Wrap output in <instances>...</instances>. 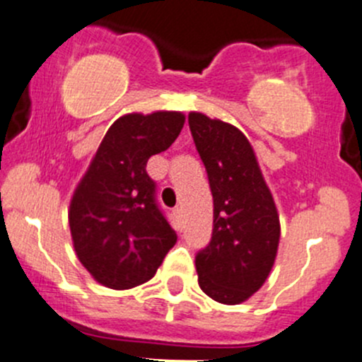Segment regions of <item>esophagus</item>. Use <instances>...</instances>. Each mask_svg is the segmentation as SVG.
Returning a JSON list of instances; mask_svg holds the SVG:
<instances>
[{"instance_id": "esophagus-1", "label": "esophagus", "mask_w": 362, "mask_h": 362, "mask_svg": "<svg viewBox=\"0 0 362 362\" xmlns=\"http://www.w3.org/2000/svg\"><path fill=\"white\" fill-rule=\"evenodd\" d=\"M173 215H175V218H177V221L180 222L182 221V208L180 206L173 208Z\"/></svg>"}]
</instances>
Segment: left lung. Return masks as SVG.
Here are the masks:
<instances>
[{"mask_svg":"<svg viewBox=\"0 0 362 362\" xmlns=\"http://www.w3.org/2000/svg\"><path fill=\"white\" fill-rule=\"evenodd\" d=\"M189 127L214 196L211 240L196 254L202 291L224 305L257 293L276 257L280 221L252 145L238 127L189 113Z\"/></svg>","mask_w":362,"mask_h":362,"instance_id":"obj_1","label":"left lung"}]
</instances>
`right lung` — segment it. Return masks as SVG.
<instances>
[{
    "instance_id": "right-lung-1",
    "label": "right lung",
    "mask_w": 362,
    "mask_h": 362,
    "mask_svg": "<svg viewBox=\"0 0 362 362\" xmlns=\"http://www.w3.org/2000/svg\"><path fill=\"white\" fill-rule=\"evenodd\" d=\"M184 122L180 112L117 119L75 189L68 214L73 247L101 286L122 291L145 284L177 243L147 160L177 140Z\"/></svg>"
}]
</instances>
